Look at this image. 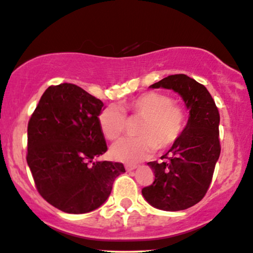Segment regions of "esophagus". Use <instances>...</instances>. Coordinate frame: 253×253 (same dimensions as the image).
<instances>
[{
  "instance_id": "34e87169",
  "label": "esophagus",
  "mask_w": 253,
  "mask_h": 253,
  "mask_svg": "<svg viewBox=\"0 0 253 253\" xmlns=\"http://www.w3.org/2000/svg\"><path fill=\"white\" fill-rule=\"evenodd\" d=\"M126 171H132V170L137 169V165H135V164H126Z\"/></svg>"
}]
</instances>
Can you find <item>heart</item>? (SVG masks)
<instances>
[{
	"label": "heart",
	"mask_w": 253,
	"mask_h": 253,
	"mask_svg": "<svg viewBox=\"0 0 253 253\" xmlns=\"http://www.w3.org/2000/svg\"><path fill=\"white\" fill-rule=\"evenodd\" d=\"M142 118L136 129L135 138L122 139L111 146L114 160L124 163H137L150 156L155 149L165 150L178 139L185 126L183 109L171 103L161 92L148 91L122 103L121 107L108 105L101 111L98 123L109 141H116L126 129V115Z\"/></svg>",
	"instance_id": "obj_1"
}]
</instances>
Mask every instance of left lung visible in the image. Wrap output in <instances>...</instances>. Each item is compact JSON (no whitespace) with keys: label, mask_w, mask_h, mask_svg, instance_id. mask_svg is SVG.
Segmentation results:
<instances>
[{"label":"left lung","mask_w":253,"mask_h":253,"mask_svg":"<svg viewBox=\"0 0 253 253\" xmlns=\"http://www.w3.org/2000/svg\"><path fill=\"white\" fill-rule=\"evenodd\" d=\"M173 90L189 110L182 133L163 162H149L155 182L142 190L149 204L164 211H179L202 201L210 186L220 155L219 112L203 84L184 74L171 75L150 85Z\"/></svg>","instance_id":"8db88e82"}]
</instances>
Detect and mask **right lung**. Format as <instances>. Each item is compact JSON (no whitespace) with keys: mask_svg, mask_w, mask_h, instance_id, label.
<instances>
[{"mask_svg":"<svg viewBox=\"0 0 253 253\" xmlns=\"http://www.w3.org/2000/svg\"><path fill=\"white\" fill-rule=\"evenodd\" d=\"M101 99L80 86H49L28 123L29 165L37 191L67 213H86L105 203L123 164L95 161L108 150L98 123Z\"/></svg>","mask_w":253,"mask_h":253,"instance_id":"add662e5","label":"right lung"}]
</instances>
